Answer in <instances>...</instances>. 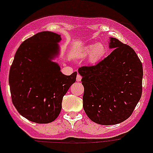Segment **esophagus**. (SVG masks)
I'll return each mask as SVG.
<instances>
[{"label":"esophagus","mask_w":153,"mask_h":153,"mask_svg":"<svg viewBox=\"0 0 153 153\" xmlns=\"http://www.w3.org/2000/svg\"><path fill=\"white\" fill-rule=\"evenodd\" d=\"M76 81H81V76L79 75V74H78V75H77V77H76Z\"/></svg>","instance_id":"34e87169"}]
</instances>
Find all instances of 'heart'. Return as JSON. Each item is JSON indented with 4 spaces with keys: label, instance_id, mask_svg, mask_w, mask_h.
<instances>
[{
    "label": "heart",
    "instance_id": "b5f03b06",
    "mask_svg": "<svg viewBox=\"0 0 153 153\" xmlns=\"http://www.w3.org/2000/svg\"><path fill=\"white\" fill-rule=\"evenodd\" d=\"M106 52V48L102 43L98 42L97 44H88L80 51L79 56L81 58L88 56L90 63L95 64L102 59Z\"/></svg>",
    "mask_w": 153,
    "mask_h": 153
}]
</instances>
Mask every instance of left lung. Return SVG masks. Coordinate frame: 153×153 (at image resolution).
<instances>
[{
  "label": "left lung",
  "instance_id": "1",
  "mask_svg": "<svg viewBox=\"0 0 153 153\" xmlns=\"http://www.w3.org/2000/svg\"><path fill=\"white\" fill-rule=\"evenodd\" d=\"M109 48L113 51L99 63L78 68L85 89L84 110L102 125L128 119L142 95L143 65L135 51L114 38Z\"/></svg>",
  "mask_w": 153,
  "mask_h": 153
}]
</instances>
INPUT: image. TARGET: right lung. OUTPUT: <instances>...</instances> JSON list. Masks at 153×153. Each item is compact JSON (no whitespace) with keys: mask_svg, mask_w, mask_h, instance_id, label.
<instances>
[{"mask_svg":"<svg viewBox=\"0 0 153 153\" xmlns=\"http://www.w3.org/2000/svg\"><path fill=\"white\" fill-rule=\"evenodd\" d=\"M60 35L41 31L22 43L10 69L11 98L19 113L31 122H53L62 109V101L76 81L77 72L71 75L61 72L52 59L59 54Z\"/></svg>","mask_w":153,"mask_h":153,"instance_id":"obj_1","label":"right lung"}]
</instances>
